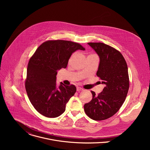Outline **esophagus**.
I'll return each instance as SVG.
<instances>
[{
    "label": "esophagus",
    "instance_id": "obj_1",
    "mask_svg": "<svg viewBox=\"0 0 150 150\" xmlns=\"http://www.w3.org/2000/svg\"><path fill=\"white\" fill-rule=\"evenodd\" d=\"M82 90H83V89L82 88H81V87H77L76 88V91H81Z\"/></svg>",
    "mask_w": 150,
    "mask_h": 150
}]
</instances>
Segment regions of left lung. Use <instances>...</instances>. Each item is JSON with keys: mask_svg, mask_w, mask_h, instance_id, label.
<instances>
[{"mask_svg": "<svg viewBox=\"0 0 150 150\" xmlns=\"http://www.w3.org/2000/svg\"><path fill=\"white\" fill-rule=\"evenodd\" d=\"M100 57L97 72L105 87L100 94L91 91L92 100L84 104L86 115L94 120L108 119L121 108L129 87L126 62L120 52L103 42H88Z\"/></svg>", "mask_w": 150, "mask_h": 150, "instance_id": "obj_1", "label": "left lung"}]
</instances>
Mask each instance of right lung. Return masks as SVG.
<instances>
[{
    "instance_id": "obj_1",
    "label": "right lung",
    "mask_w": 150,
    "mask_h": 150,
    "mask_svg": "<svg viewBox=\"0 0 150 150\" xmlns=\"http://www.w3.org/2000/svg\"><path fill=\"white\" fill-rule=\"evenodd\" d=\"M85 49L77 42L65 40L47 41L30 58L27 68L25 89L35 109L41 115L53 118L65 111L66 104L75 94V85L60 82L56 86V75L66 68L72 54Z\"/></svg>"
}]
</instances>
